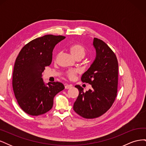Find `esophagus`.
Masks as SVG:
<instances>
[{
	"label": "esophagus",
	"instance_id": "esophagus-1",
	"mask_svg": "<svg viewBox=\"0 0 146 146\" xmlns=\"http://www.w3.org/2000/svg\"><path fill=\"white\" fill-rule=\"evenodd\" d=\"M65 89H70L72 87L71 85H68V84H66L65 85Z\"/></svg>",
	"mask_w": 146,
	"mask_h": 146
}]
</instances>
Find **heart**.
Returning <instances> with one entry per match:
<instances>
[{"instance_id":"b5f03b06","label":"heart","mask_w":146,"mask_h":146,"mask_svg":"<svg viewBox=\"0 0 146 146\" xmlns=\"http://www.w3.org/2000/svg\"><path fill=\"white\" fill-rule=\"evenodd\" d=\"M69 50L74 58H82L86 54V48L80 44H74L69 47ZM78 72L77 69L69 70L67 72L68 77L72 79Z\"/></svg>"}]
</instances>
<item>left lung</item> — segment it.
Returning a JSON list of instances; mask_svg holds the SVG:
<instances>
[{
  "label": "left lung",
  "instance_id": "1",
  "mask_svg": "<svg viewBox=\"0 0 146 146\" xmlns=\"http://www.w3.org/2000/svg\"><path fill=\"white\" fill-rule=\"evenodd\" d=\"M93 46L96 56L90 68L81 78L84 83L92 86L85 92L80 85H76L79 91L74 104V110L86 119L98 117L111 108L117 92L118 62L116 55L102 40L94 38Z\"/></svg>",
  "mask_w": 146,
  "mask_h": 146
}]
</instances>
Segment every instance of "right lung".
<instances>
[{
	"label": "right lung",
	"instance_id": "add662e5",
	"mask_svg": "<svg viewBox=\"0 0 146 146\" xmlns=\"http://www.w3.org/2000/svg\"><path fill=\"white\" fill-rule=\"evenodd\" d=\"M66 37L47 35L25 45L17 56L13 72L15 98L24 112L32 116L43 114L52 109L55 96L64 89L60 82L45 85L42 73L52 62L56 44Z\"/></svg>",
	"mask_w": 146,
	"mask_h": 146
}]
</instances>
